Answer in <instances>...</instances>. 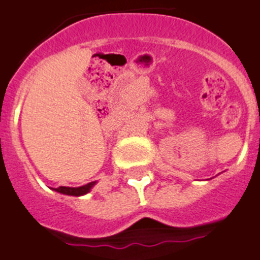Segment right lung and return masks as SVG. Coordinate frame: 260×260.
Here are the masks:
<instances>
[{
    "mask_svg": "<svg viewBox=\"0 0 260 260\" xmlns=\"http://www.w3.org/2000/svg\"><path fill=\"white\" fill-rule=\"evenodd\" d=\"M96 184L95 181L93 182H89V184L84 185V186H79V187H67V186H59L56 187L55 190L59 191L62 194H69V196H83V194H87L89 190H91V187L93 185Z\"/></svg>",
    "mask_w": 260,
    "mask_h": 260,
    "instance_id": "obj_1",
    "label": "right lung"
}]
</instances>
